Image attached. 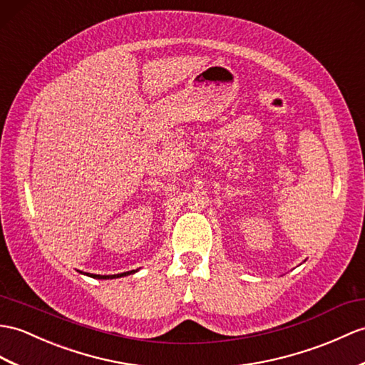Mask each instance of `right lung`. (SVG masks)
Instances as JSON below:
<instances>
[{
  "label": "right lung",
  "mask_w": 365,
  "mask_h": 365,
  "mask_svg": "<svg viewBox=\"0 0 365 365\" xmlns=\"http://www.w3.org/2000/svg\"><path fill=\"white\" fill-rule=\"evenodd\" d=\"M135 272H138V269L137 270H129V272H123V274H115V275H96V274H86V275H88L91 278H98V279H113V278H121V277L130 275V274H135Z\"/></svg>",
  "instance_id": "obj_1"
}]
</instances>
